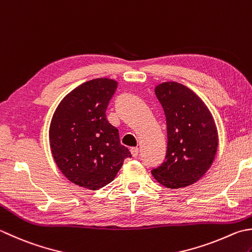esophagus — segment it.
Instances as JSON below:
<instances>
[{"mask_svg": "<svg viewBox=\"0 0 252 252\" xmlns=\"http://www.w3.org/2000/svg\"><path fill=\"white\" fill-rule=\"evenodd\" d=\"M131 151V154L133 157H137V155H139V149L137 147H132V149L130 150Z\"/></svg>", "mask_w": 252, "mask_h": 252, "instance_id": "1", "label": "esophagus"}]
</instances>
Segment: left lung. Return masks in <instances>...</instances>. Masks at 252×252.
I'll use <instances>...</instances> for the list:
<instances>
[{"instance_id":"8db88e82","label":"left lung","mask_w":252,"mask_h":252,"mask_svg":"<svg viewBox=\"0 0 252 252\" xmlns=\"http://www.w3.org/2000/svg\"><path fill=\"white\" fill-rule=\"evenodd\" d=\"M155 94L166 116L168 142L165 160L152 175L166 188H185L211 167L218 151V130L208 107L188 87L162 83Z\"/></svg>"}]
</instances>
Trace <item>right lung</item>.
I'll return each instance as SVG.
<instances>
[{
	"label": "right lung",
	"mask_w": 252,
	"mask_h": 252,
	"mask_svg": "<svg viewBox=\"0 0 252 252\" xmlns=\"http://www.w3.org/2000/svg\"><path fill=\"white\" fill-rule=\"evenodd\" d=\"M117 86L109 78L84 83L64 97L53 115L49 136L54 161L68 180L83 188L98 190L110 184L131 157L106 117Z\"/></svg>",
	"instance_id": "obj_1"
}]
</instances>
